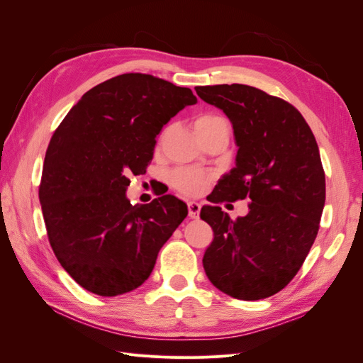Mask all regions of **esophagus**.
Instances as JSON below:
<instances>
[{
	"label": "esophagus",
	"instance_id": "34e87169",
	"mask_svg": "<svg viewBox=\"0 0 363 363\" xmlns=\"http://www.w3.org/2000/svg\"><path fill=\"white\" fill-rule=\"evenodd\" d=\"M188 211H189V218L196 219L200 216V211H201V206L195 201H189L188 203Z\"/></svg>",
	"mask_w": 363,
	"mask_h": 363
}]
</instances>
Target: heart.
<instances>
[{
  "label": "heart",
  "instance_id": "b5f03b06",
  "mask_svg": "<svg viewBox=\"0 0 363 363\" xmlns=\"http://www.w3.org/2000/svg\"><path fill=\"white\" fill-rule=\"evenodd\" d=\"M223 123H225L223 118H219L212 113H203L200 116H196L194 127H195L196 135L200 136V135L206 133V131L212 130ZM167 135H168V128L163 130L160 133L159 147L163 144V140H164V138H167ZM211 180H212V174L203 172V171L194 169V168H179L171 174V184L174 186V188L179 192H182L184 195H191V196L200 195L207 188V184Z\"/></svg>",
  "mask_w": 363,
  "mask_h": 363
}]
</instances>
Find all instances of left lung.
<instances>
[{
    "label": "left lung",
    "mask_w": 363,
    "mask_h": 363,
    "mask_svg": "<svg viewBox=\"0 0 363 363\" xmlns=\"http://www.w3.org/2000/svg\"><path fill=\"white\" fill-rule=\"evenodd\" d=\"M227 115L236 167L218 182L200 216L213 230L203 267L213 286L238 300L277 294L300 271L320 230L325 175L303 115L281 98L247 84L196 86ZM248 199L235 222L216 204Z\"/></svg>",
    "instance_id": "1"
}]
</instances>
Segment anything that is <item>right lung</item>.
I'll return each mask as SVG.
<instances>
[{
    "mask_svg": "<svg viewBox=\"0 0 363 363\" xmlns=\"http://www.w3.org/2000/svg\"><path fill=\"white\" fill-rule=\"evenodd\" d=\"M189 87L150 74L116 75L87 91L54 131L39 186L50 245L82 288L101 296L133 291L188 215L174 195L127 200L128 174H144L156 136L186 106Z\"/></svg>",
    "mask_w": 363,
    "mask_h": 363,
    "instance_id": "right-lung-1",
    "label": "right lung"
}]
</instances>
